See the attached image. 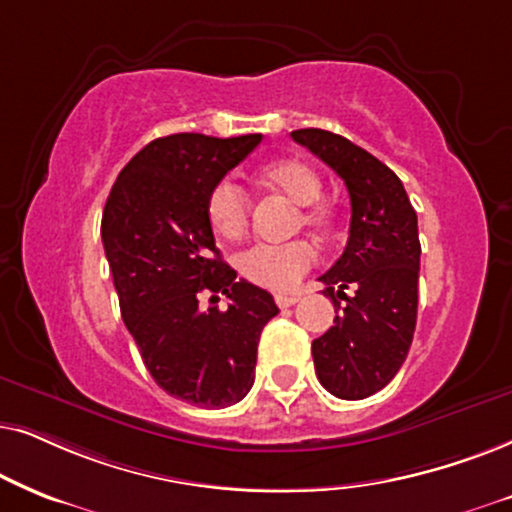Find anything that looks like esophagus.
Wrapping results in <instances>:
<instances>
[{
  "mask_svg": "<svg viewBox=\"0 0 512 512\" xmlns=\"http://www.w3.org/2000/svg\"><path fill=\"white\" fill-rule=\"evenodd\" d=\"M299 297H302V295H297V292H295V295H285V292H278L274 299H276V304L281 306V309H288V306L299 302Z\"/></svg>",
  "mask_w": 512,
  "mask_h": 512,
  "instance_id": "esophagus-1",
  "label": "esophagus"
}]
</instances>
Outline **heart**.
Masks as SVG:
<instances>
[{
	"instance_id": "1",
	"label": "heart",
	"mask_w": 512,
	"mask_h": 512,
	"mask_svg": "<svg viewBox=\"0 0 512 512\" xmlns=\"http://www.w3.org/2000/svg\"><path fill=\"white\" fill-rule=\"evenodd\" d=\"M260 185L274 189L290 203L299 206L295 229L304 227L311 234L323 236L335 227V208L320 203L323 180L318 170L297 156H285L264 163L255 170ZM210 227L224 241H238L250 224V199L241 187L224 180L208 196ZM316 262V250L306 241H292L283 245H252L241 252L236 267L245 281L262 285L269 290H295L306 271Z\"/></svg>"
}]
</instances>
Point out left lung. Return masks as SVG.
Wrapping results in <instances>:
<instances>
[{
	"label": "left lung",
	"instance_id": "8db88e82",
	"mask_svg": "<svg viewBox=\"0 0 512 512\" xmlns=\"http://www.w3.org/2000/svg\"><path fill=\"white\" fill-rule=\"evenodd\" d=\"M290 135L349 189V243L318 278L323 295L335 304V325L313 339L311 353L327 391L342 400H363L398 374L412 346L421 257L417 213L400 177L363 147L320 128ZM346 287L357 295L346 298Z\"/></svg>",
	"mask_w": 512,
	"mask_h": 512
}]
</instances>
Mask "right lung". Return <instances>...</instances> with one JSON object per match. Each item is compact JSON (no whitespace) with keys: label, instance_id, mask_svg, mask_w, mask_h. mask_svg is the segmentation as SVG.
Segmentation results:
<instances>
[{"label":"right lung","instance_id":"1","mask_svg":"<svg viewBox=\"0 0 512 512\" xmlns=\"http://www.w3.org/2000/svg\"><path fill=\"white\" fill-rule=\"evenodd\" d=\"M260 142V133L156 138L126 163L102 210L121 318L142 363L168 395L210 410L248 395L262 327L278 313L267 290L236 281L208 220L210 192ZM201 291L214 295L208 310Z\"/></svg>","mask_w":512,"mask_h":512}]
</instances>
